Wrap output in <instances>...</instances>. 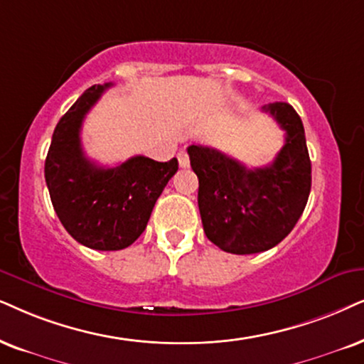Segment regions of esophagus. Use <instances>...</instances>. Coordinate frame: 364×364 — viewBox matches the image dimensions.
Instances as JSON below:
<instances>
[{"label": "esophagus", "instance_id": "1", "mask_svg": "<svg viewBox=\"0 0 364 364\" xmlns=\"http://www.w3.org/2000/svg\"><path fill=\"white\" fill-rule=\"evenodd\" d=\"M178 163H179V166H181V168L190 166V158H188V153L185 149H181L178 153Z\"/></svg>", "mask_w": 364, "mask_h": 364}]
</instances>
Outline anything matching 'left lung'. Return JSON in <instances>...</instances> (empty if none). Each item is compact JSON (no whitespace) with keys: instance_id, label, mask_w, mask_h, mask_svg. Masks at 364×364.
<instances>
[{"instance_id":"obj_1","label":"left lung","mask_w":364,"mask_h":364,"mask_svg":"<svg viewBox=\"0 0 364 364\" xmlns=\"http://www.w3.org/2000/svg\"><path fill=\"white\" fill-rule=\"evenodd\" d=\"M262 110L285 131L282 149L267 166L248 169L208 146L188 148L200 183L198 208L206 237L237 255L259 254L282 242L311 193V159L301 117L285 102Z\"/></svg>"}]
</instances>
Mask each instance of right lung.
I'll list each match as a JSON object with an SVG mask.
<instances>
[{"mask_svg": "<svg viewBox=\"0 0 364 364\" xmlns=\"http://www.w3.org/2000/svg\"><path fill=\"white\" fill-rule=\"evenodd\" d=\"M112 84L92 85L60 119L52 136L45 181L63 228L94 250H122L146 230L164 186L178 171L168 163L134 156L114 168L95 164L84 154L82 122Z\"/></svg>", "mask_w": 364, "mask_h": 364, "instance_id": "add662e5", "label": "right lung"}]
</instances>
